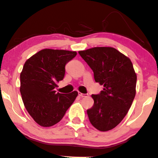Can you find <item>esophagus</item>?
<instances>
[{
	"instance_id": "esophagus-1",
	"label": "esophagus",
	"mask_w": 158,
	"mask_h": 158,
	"mask_svg": "<svg viewBox=\"0 0 158 158\" xmlns=\"http://www.w3.org/2000/svg\"><path fill=\"white\" fill-rule=\"evenodd\" d=\"M79 97H81V98H85V97H87V94H85L80 93V92H79Z\"/></svg>"
}]
</instances>
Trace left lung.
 <instances>
[{
    "label": "left lung",
    "instance_id": "left-lung-1",
    "mask_svg": "<svg viewBox=\"0 0 158 158\" xmlns=\"http://www.w3.org/2000/svg\"><path fill=\"white\" fill-rule=\"evenodd\" d=\"M79 54L94 72L95 82L103 85L92 94L87 110L90 122L100 131L115 128L131 108L136 95V73L131 59L112 47H94Z\"/></svg>",
    "mask_w": 158,
    "mask_h": 158
}]
</instances>
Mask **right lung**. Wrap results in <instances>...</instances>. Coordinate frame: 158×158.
<instances>
[{
    "label": "right lung",
    "mask_w": 158,
    "mask_h": 158,
    "mask_svg": "<svg viewBox=\"0 0 158 158\" xmlns=\"http://www.w3.org/2000/svg\"><path fill=\"white\" fill-rule=\"evenodd\" d=\"M76 52L44 48L25 61L20 74V92L24 105L34 121L48 127L58 123L72 105L78 92L56 93L64 79L65 65Z\"/></svg>",
    "instance_id": "right-lung-1"
}]
</instances>
